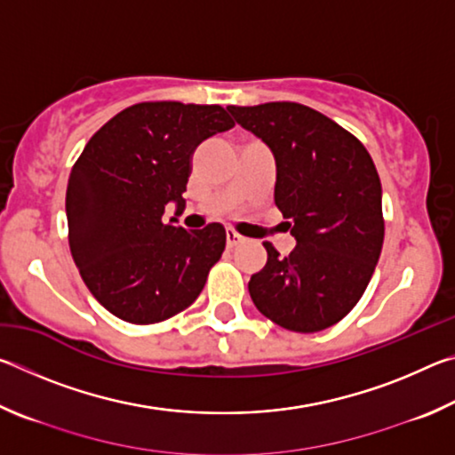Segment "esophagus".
Wrapping results in <instances>:
<instances>
[{"label":"esophagus","mask_w":455,"mask_h":455,"mask_svg":"<svg viewBox=\"0 0 455 455\" xmlns=\"http://www.w3.org/2000/svg\"><path fill=\"white\" fill-rule=\"evenodd\" d=\"M243 241H244V238L238 235V233H235L233 228L227 230V244L230 246V249H233V246H236V244H241Z\"/></svg>","instance_id":"34e87169"}]
</instances>
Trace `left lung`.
Wrapping results in <instances>:
<instances>
[{
	"mask_svg": "<svg viewBox=\"0 0 455 455\" xmlns=\"http://www.w3.org/2000/svg\"><path fill=\"white\" fill-rule=\"evenodd\" d=\"M227 110L271 148L275 204L297 241L289 257L265 243L267 265L249 281L252 303L297 333L335 325L357 305L381 255V182L371 156L355 136L309 106L268 102Z\"/></svg>",
	"mask_w": 455,
	"mask_h": 455,
	"instance_id": "obj_1",
	"label": "left lung"
}]
</instances>
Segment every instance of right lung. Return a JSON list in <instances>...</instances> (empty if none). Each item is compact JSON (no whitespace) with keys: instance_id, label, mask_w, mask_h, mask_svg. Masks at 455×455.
Masks as SVG:
<instances>
[{"instance_id":"1","label":"right lung","mask_w":455,"mask_h":455,"mask_svg":"<svg viewBox=\"0 0 455 455\" xmlns=\"http://www.w3.org/2000/svg\"><path fill=\"white\" fill-rule=\"evenodd\" d=\"M235 126L222 106L142 102L90 138L66 190L68 241L96 301L118 319L150 325L196 301L227 244L219 222L187 230L164 222L200 142Z\"/></svg>"}]
</instances>
